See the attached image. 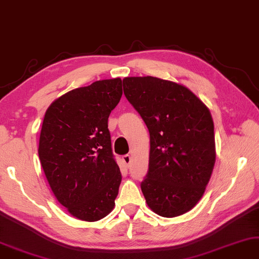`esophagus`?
Wrapping results in <instances>:
<instances>
[{"mask_svg": "<svg viewBox=\"0 0 259 259\" xmlns=\"http://www.w3.org/2000/svg\"><path fill=\"white\" fill-rule=\"evenodd\" d=\"M122 161L125 162V165H126L127 167H130V165H131V156H130V155L122 156Z\"/></svg>", "mask_w": 259, "mask_h": 259, "instance_id": "obj_1", "label": "esophagus"}]
</instances>
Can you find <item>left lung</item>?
I'll list each match as a JSON object with an SVG mask.
<instances>
[{
	"instance_id": "obj_1",
	"label": "left lung",
	"mask_w": 259,
	"mask_h": 259,
	"mask_svg": "<svg viewBox=\"0 0 259 259\" xmlns=\"http://www.w3.org/2000/svg\"><path fill=\"white\" fill-rule=\"evenodd\" d=\"M124 94L150 133L149 170L141 190L162 217L197 205L214 169V121L209 109L182 84L157 77H126Z\"/></svg>"
}]
</instances>
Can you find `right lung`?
I'll return each mask as SVG.
<instances>
[{
  "mask_svg": "<svg viewBox=\"0 0 259 259\" xmlns=\"http://www.w3.org/2000/svg\"><path fill=\"white\" fill-rule=\"evenodd\" d=\"M121 94L120 78L97 80L61 95L45 112L40 165L57 200L80 221L97 222L115 206L121 175L108 118Z\"/></svg>",
  "mask_w": 259,
  "mask_h": 259,
  "instance_id": "add662e5",
  "label": "right lung"
}]
</instances>
